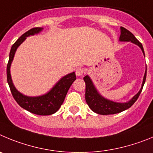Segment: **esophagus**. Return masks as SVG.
Instances as JSON below:
<instances>
[{
	"mask_svg": "<svg viewBox=\"0 0 153 153\" xmlns=\"http://www.w3.org/2000/svg\"><path fill=\"white\" fill-rule=\"evenodd\" d=\"M85 70L83 68H78L75 71V74H76L77 76H82V75L85 74Z\"/></svg>",
	"mask_w": 153,
	"mask_h": 153,
	"instance_id": "esophagus-1",
	"label": "esophagus"
}]
</instances>
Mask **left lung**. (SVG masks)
I'll use <instances>...</instances> for the list:
<instances>
[{"mask_svg": "<svg viewBox=\"0 0 153 153\" xmlns=\"http://www.w3.org/2000/svg\"><path fill=\"white\" fill-rule=\"evenodd\" d=\"M120 33H121L119 39L120 42H131L136 44L138 46H140L144 54L143 45L141 44V42H139L138 39L134 36V35L131 32L125 29L124 27H121ZM144 56H145V54H144ZM146 78V68L142 87L138 93L135 96H133L131 100L127 101V102L118 103L106 99L105 97L100 95L94 85L90 77L88 75H86V76L84 77V81H85V85H86V87H85V100H86L87 104L94 112L97 113L98 114H101V115L115 114L122 112V111L130 108L136 102V100L138 99L139 96H140V93L143 90L144 84H145Z\"/></svg>", "mask_w": 153, "mask_h": 153, "instance_id": "obj_1", "label": "left lung"}]
</instances>
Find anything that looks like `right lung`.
<instances>
[{
  "mask_svg": "<svg viewBox=\"0 0 153 153\" xmlns=\"http://www.w3.org/2000/svg\"><path fill=\"white\" fill-rule=\"evenodd\" d=\"M42 30L43 28L42 27H35V28L31 29L25 33H23L13 43L10 52L9 61L7 66V83L9 85L12 95L16 103L20 107L34 114L46 116V115H51V114H55L60 108L65 98L68 89L72 85L74 81L76 80V75L75 72H71V73L65 75L49 92L38 97H28V96L23 95V94L19 92L13 85L11 75H10V65H11L16 49L27 39V36L39 33Z\"/></svg>",
  "mask_w": 153,
  "mask_h": 153,
  "instance_id": "add662e5",
  "label": "right lung"
}]
</instances>
